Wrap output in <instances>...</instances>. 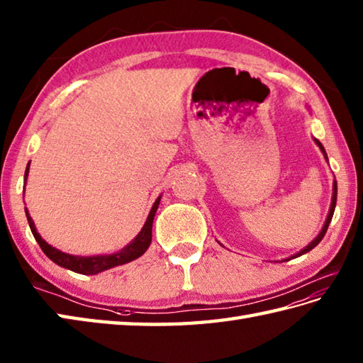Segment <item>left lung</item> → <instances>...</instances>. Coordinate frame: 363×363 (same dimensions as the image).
<instances>
[{
	"label": "left lung",
	"instance_id": "left-lung-1",
	"mask_svg": "<svg viewBox=\"0 0 363 363\" xmlns=\"http://www.w3.org/2000/svg\"><path fill=\"white\" fill-rule=\"evenodd\" d=\"M315 143L318 144V147H320L321 149V152L324 153V157H326V152H324V147H323V144L320 143V140L318 139H315ZM326 160H328V157H326ZM335 205H337V182H334V194H332V205H330V210H329V216H328V219H326V224H324V227H323V230H321V233L316 236V238L308 244V246L306 247V249H302L299 254H296V255H293L291 258H296V257H299V255H302V254H306V252H308V250H312L315 246H318V244H320V241L323 240V236L326 235V232H328V227H329V224H330V220H332V216H334V211H335ZM291 258H288V260H291ZM286 260V262H288Z\"/></svg>",
	"mask_w": 363,
	"mask_h": 363
}]
</instances>
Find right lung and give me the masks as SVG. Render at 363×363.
Masks as SVG:
<instances>
[{
  "mask_svg": "<svg viewBox=\"0 0 363 363\" xmlns=\"http://www.w3.org/2000/svg\"><path fill=\"white\" fill-rule=\"evenodd\" d=\"M29 172V164L25 171V182H26V177ZM160 199H157V202L153 203L152 210L149 218H147L145 224L143 227V230L139 232V235L136 236L135 240H133L127 247H123L121 252L113 254V255H97V257H75V255H69V254H64L61 250H57L55 247H51L50 244H47L40 238V235L37 233L35 230V225L33 223L31 216H29L28 211H26V218H28V223L29 227H31V232L34 235L35 241L39 242L40 249L43 250V254H45L50 260H53L56 264L62 266V268H67L73 272H79V274H99L101 271H106L109 268H114V266H119V264H125L128 262L136 260L140 255H143L147 249H149L150 242H152V224H153V218H155V213L158 210V205H160Z\"/></svg>",
  "mask_w": 363,
  "mask_h": 363,
  "instance_id": "1",
  "label": "right lung"
}]
</instances>
